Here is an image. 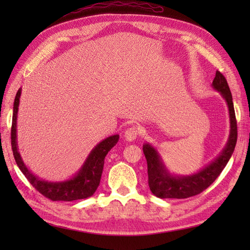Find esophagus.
Returning <instances> with one entry per match:
<instances>
[{
    "mask_svg": "<svg viewBox=\"0 0 250 250\" xmlns=\"http://www.w3.org/2000/svg\"><path fill=\"white\" fill-rule=\"evenodd\" d=\"M139 134H140V130L137 129L136 126L132 125V126H130V128H128V129L125 130V139L128 141V142H132V141L136 140V137L139 136Z\"/></svg>",
    "mask_w": 250,
    "mask_h": 250,
    "instance_id": "esophagus-1",
    "label": "esophagus"
}]
</instances>
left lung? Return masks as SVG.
<instances>
[{"label": "left lung", "instance_id": "left-lung-1", "mask_svg": "<svg viewBox=\"0 0 250 250\" xmlns=\"http://www.w3.org/2000/svg\"><path fill=\"white\" fill-rule=\"evenodd\" d=\"M213 88L219 91L229 107L230 135L225 149L214 161L202 168L198 173L189 176H175L169 173L159 156L158 151L150 144L143 145L148 168V185L151 192L160 199H186L201 193L215 182L230 160L237 141V125L232 94L227 79L217 71L213 81Z\"/></svg>", "mask_w": 250, "mask_h": 250}]
</instances>
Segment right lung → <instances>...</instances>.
<instances>
[{"instance_id": "add662e5", "label": "right lung", "mask_w": 250, "mask_h": 250, "mask_svg": "<svg viewBox=\"0 0 250 250\" xmlns=\"http://www.w3.org/2000/svg\"><path fill=\"white\" fill-rule=\"evenodd\" d=\"M21 94V89L18 90L16 94L14 102L13 111V124H12V149L15 157L16 163L19 167L20 171L23 173L30 184L39 191L40 193L46 196L51 201H75L87 199L91 196L100 185L101 176H102L104 159L108 151L113 148L119 140V135H111L107 139L103 140L95 146L90 152L87 160L84 161L83 166L79 169V172L68 180L59 183H50L46 180H42L34 174L30 172V169L25 167L22 159L20 157L17 146V114L19 99Z\"/></svg>"}]
</instances>
